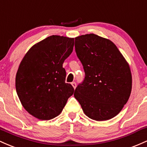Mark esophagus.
I'll return each mask as SVG.
<instances>
[{
	"label": "esophagus",
	"mask_w": 147,
	"mask_h": 147,
	"mask_svg": "<svg viewBox=\"0 0 147 147\" xmlns=\"http://www.w3.org/2000/svg\"><path fill=\"white\" fill-rule=\"evenodd\" d=\"M71 85H72V86H73V87L74 89H76V83L75 82H73L71 83Z\"/></svg>",
	"instance_id": "obj_1"
}]
</instances>
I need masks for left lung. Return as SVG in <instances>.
I'll use <instances>...</instances> for the list:
<instances>
[{"mask_svg": "<svg viewBox=\"0 0 147 147\" xmlns=\"http://www.w3.org/2000/svg\"><path fill=\"white\" fill-rule=\"evenodd\" d=\"M75 49L85 77L74 96L89 118L99 121L113 118L131 95L129 65L112 41L96 34L76 37Z\"/></svg>", "mask_w": 147, "mask_h": 147, "instance_id": "1", "label": "left lung"}]
</instances>
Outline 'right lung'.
<instances>
[{"label": "right lung", "mask_w": 147, "mask_h": 147, "mask_svg": "<svg viewBox=\"0 0 147 147\" xmlns=\"http://www.w3.org/2000/svg\"><path fill=\"white\" fill-rule=\"evenodd\" d=\"M74 38L52 35L32 46L21 62L16 90L25 110L41 120L58 116L74 89L66 83L64 62L73 51Z\"/></svg>", "instance_id": "right-lung-1"}]
</instances>
